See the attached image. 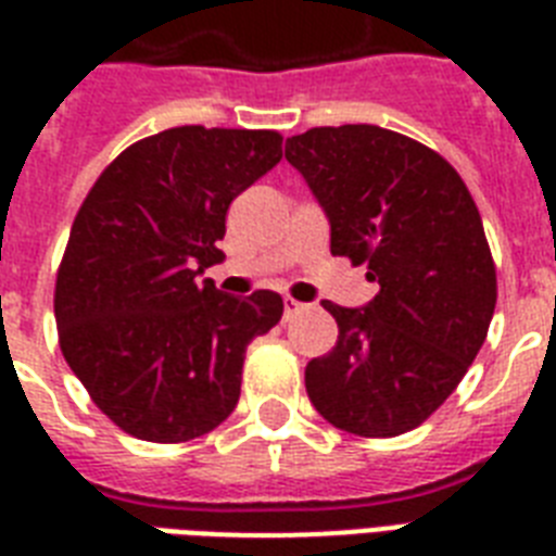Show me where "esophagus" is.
<instances>
[{"instance_id":"esophagus-1","label":"esophagus","mask_w":556,"mask_h":556,"mask_svg":"<svg viewBox=\"0 0 556 556\" xmlns=\"http://www.w3.org/2000/svg\"><path fill=\"white\" fill-rule=\"evenodd\" d=\"M303 308H305V305L296 303L294 296H286V300H282V312H286V320H291V317L303 312Z\"/></svg>"}]
</instances>
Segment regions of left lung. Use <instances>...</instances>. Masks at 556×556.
<instances>
[{"label":"left lung","instance_id":"8db88e82","mask_svg":"<svg viewBox=\"0 0 556 556\" xmlns=\"http://www.w3.org/2000/svg\"><path fill=\"white\" fill-rule=\"evenodd\" d=\"M286 159L329 216L331 253L380 286L364 308L323 303L338 346L305 366V392L338 430H415L465 378L496 308L473 195L439 152L371 124L294 135Z\"/></svg>","mask_w":556,"mask_h":556}]
</instances>
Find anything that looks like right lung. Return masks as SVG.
Wrapping results in <instances>:
<instances>
[{"label": "right lung", "instance_id": "add662e5", "mask_svg": "<svg viewBox=\"0 0 556 556\" xmlns=\"http://www.w3.org/2000/svg\"><path fill=\"white\" fill-rule=\"evenodd\" d=\"M279 159L274 129L176 126L126 147L77 210L56 268L60 349L135 439H199L233 413L248 343L277 326L282 296L222 294L199 274L225 260L230 201Z\"/></svg>", "mask_w": 556, "mask_h": 556}]
</instances>
